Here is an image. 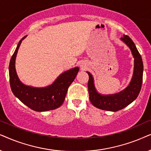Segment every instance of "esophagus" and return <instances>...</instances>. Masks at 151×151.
<instances>
[{"label":"esophagus","instance_id":"esophagus-1","mask_svg":"<svg viewBox=\"0 0 151 151\" xmlns=\"http://www.w3.org/2000/svg\"><path fill=\"white\" fill-rule=\"evenodd\" d=\"M80 66H81V68H82V69H86V63H82L81 64V65H80Z\"/></svg>","mask_w":151,"mask_h":151}]
</instances>
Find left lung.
I'll use <instances>...</instances> for the list:
<instances>
[{
	"label": "left lung",
	"mask_w": 151,
	"mask_h": 151,
	"mask_svg": "<svg viewBox=\"0 0 151 151\" xmlns=\"http://www.w3.org/2000/svg\"><path fill=\"white\" fill-rule=\"evenodd\" d=\"M121 41L130 48L134 58L133 74L130 83L125 89L112 94H100L94 86L93 77L90 72H87L89 75L88 87L90 101L92 105L99 109L112 112L123 109L137 99L141 90L144 71L141 55L139 53L134 42L128 36L124 35L121 38Z\"/></svg>",
	"instance_id": "obj_1"
}]
</instances>
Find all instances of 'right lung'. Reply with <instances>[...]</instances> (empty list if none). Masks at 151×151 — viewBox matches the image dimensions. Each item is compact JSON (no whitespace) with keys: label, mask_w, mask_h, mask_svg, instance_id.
Listing matches in <instances>:
<instances>
[{"label":"right lung","mask_w":151,"mask_h":151,"mask_svg":"<svg viewBox=\"0 0 151 151\" xmlns=\"http://www.w3.org/2000/svg\"><path fill=\"white\" fill-rule=\"evenodd\" d=\"M24 37L18 44L9 62V74L12 91L22 103L37 112L55 110L60 107L65 100L68 89L79 72L75 67L61 73L51 85L43 88L27 86L19 79L15 68L18 50Z\"/></svg>","instance_id":"add662e5"}]
</instances>
